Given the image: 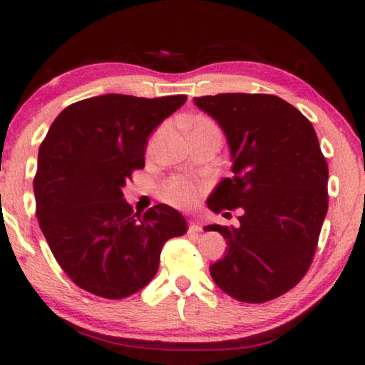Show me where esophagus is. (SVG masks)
Wrapping results in <instances>:
<instances>
[{
	"label": "esophagus",
	"instance_id": "obj_1",
	"mask_svg": "<svg viewBox=\"0 0 365 365\" xmlns=\"http://www.w3.org/2000/svg\"><path fill=\"white\" fill-rule=\"evenodd\" d=\"M201 230H202L201 225L197 223L196 220H190L188 222V231H190V233H200Z\"/></svg>",
	"mask_w": 365,
	"mask_h": 365
}]
</instances>
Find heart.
I'll return each mask as SVG.
<instances>
[{
    "label": "heart",
    "instance_id": "b5f03b06",
    "mask_svg": "<svg viewBox=\"0 0 365 365\" xmlns=\"http://www.w3.org/2000/svg\"><path fill=\"white\" fill-rule=\"evenodd\" d=\"M210 125H215L207 118H195L191 121V128L201 129V128H210ZM202 196V188L200 183H196L190 178L185 177H172L168 182L163 185L161 188V197L175 207L180 209H188L193 207L201 200Z\"/></svg>",
    "mask_w": 365,
    "mask_h": 365
}]
</instances>
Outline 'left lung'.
Returning a JSON list of instances; mask_svg holds the SVG:
<instances>
[{
  "label": "left lung",
  "instance_id": "1",
  "mask_svg": "<svg viewBox=\"0 0 365 365\" xmlns=\"http://www.w3.org/2000/svg\"><path fill=\"white\" fill-rule=\"evenodd\" d=\"M195 103L220 125L233 177L207 200L210 210L240 209L237 227L209 225L227 240V255L210 267L225 294L264 303L307 274L326 218L329 168L313 124L269 94H217Z\"/></svg>",
  "mask_w": 365,
  "mask_h": 365
}]
</instances>
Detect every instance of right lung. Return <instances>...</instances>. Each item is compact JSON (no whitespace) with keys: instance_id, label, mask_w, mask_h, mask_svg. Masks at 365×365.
<instances>
[{"instance_id":"add662e5","label":"right lung","mask_w":365,"mask_h":365,"mask_svg":"<svg viewBox=\"0 0 365 365\" xmlns=\"http://www.w3.org/2000/svg\"><path fill=\"white\" fill-rule=\"evenodd\" d=\"M187 96L143 98L105 94L71 103L38 151L36 217L57 263L78 287L119 300L138 292L160 268L165 241L187 220L170 205L143 215L123 187L145 168L148 135Z\"/></svg>"}]
</instances>
